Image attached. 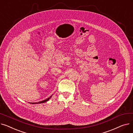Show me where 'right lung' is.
<instances>
[{
  "label": "right lung",
  "mask_w": 133,
  "mask_h": 133,
  "mask_svg": "<svg viewBox=\"0 0 133 133\" xmlns=\"http://www.w3.org/2000/svg\"><path fill=\"white\" fill-rule=\"evenodd\" d=\"M52 96V95H51L50 97H49L48 98H47V99H46V100H43V101H40V102H31L30 103H32V104H37V103H45V102H47V101H48L49 100H50L51 98V97Z\"/></svg>",
  "instance_id": "obj_1"
}]
</instances>
